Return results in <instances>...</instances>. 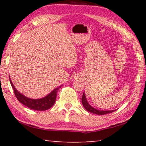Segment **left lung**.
<instances>
[{"label": "left lung", "instance_id": "1", "mask_svg": "<svg viewBox=\"0 0 146 146\" xmlns=\"http://www.w3.org/2000/svg\"><path fill=\"white\" fill-rule=\"evenodd\" d=\"M82 103L84 107L85 108V109L87 111H88L89 112H91V113H96V114H98V115L107 114V113H112L113 111H115V110L100 111V110H96L95 108H94L92 107L88 103V102L86 100V98L84 93H83L82 97Z\"/></svg>", "mask_w": 146, "mask_h": 146}]
</instances>
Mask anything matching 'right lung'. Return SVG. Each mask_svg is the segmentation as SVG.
Segmentation results:
<instances>
[{"mask_svg":"<svg viewBox=\"0 0 146 146\" xmlns=\"http://www.w3.org/2000/svg\"><path fill=\"white\" fill-rule=\"evenodd\" d=\"M10 82L13 87L14 93H15V96L17 97L18 100L20 102L23 104V105L26 106L32 110H35L38 111H44L48 110L52 108V106L56 102V98L57 92L59 90V89L60 88V86L56 88L54 90L49 94L47 96H46L43 98L41 99H31L25 97V96L21 94V93H19V92L17 90V89L15 88L14 85L13 84L10 78Z\"/></svg>","mask_w":146,"mask_h":146,"instance_id":"right-lung-1","label":"right lung"}]
</instances>
